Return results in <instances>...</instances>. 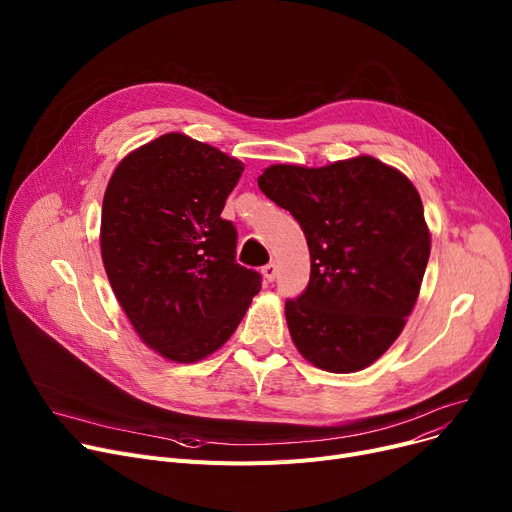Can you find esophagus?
I'll return each mask as SVG.
<instances>
[{
	"label": "esophagus",
	"mask_w": 512,
	"mask_h": 512,
	"mask_svg": "<svg viewBox=\"0 0 512 512\" xmlns=\"http://www.w3.org/2000/svg\"><path fill=\"white\" fill-rule=\"evenodd\" d=\"M278 274V265L276 263H267L265 267H261V276L265 282H274Z\"/></svg>",
	"instance_id": "obj_1"
}]
</instances>
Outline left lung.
<instances>
[{
    "label": "left lung",
    "instance_id": "8db88e82",
    "mask_svg": "<svg viewBox=\"0 0 512 512\" xmlns=\"http://www.w3.org/2000/svg\"><path fill=\"white\" fill-rule=\"evenodd\" d=\"M257 182L309 245V286L286 301L297 351L332 373L369 367L405 328L432 251L415 184L371 155L321 168L274 164Z\"/></svg>",
    "mask_w": 512,
    "mask_h": 512
}]
</instances>
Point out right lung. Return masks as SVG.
Returning <instances> with one entry per match:
<instances>
[{
  "label": "right lung",
  "mask_w": 512,
  "mask_h": 512,
  "mask_svg": "<svg viewBox=\"0 0 512 512\" xmlns=\"http://www.w3.org/2000/svg\"><path fill=\"white\" fill-rule=\"evenodd\" d=\"M245 164L184 132L130 151L107 182L99 247L134 332L174 363H197L228 342L261 276L234 261L222 220Z\"/></svg>",
  "instance_id": "obj_1"
}]
</instances>
